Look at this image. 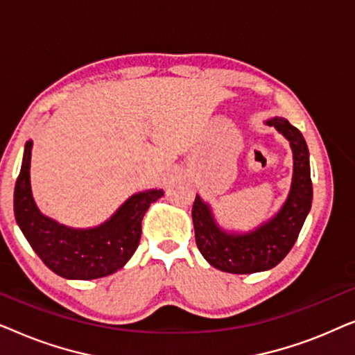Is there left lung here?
Returning <instances> with one entry per match:
<instances>
[{"label":"left lung","instance_id":"left-lung-1","mask_svg":"<svg viewBox=\"0 0 355 355\" xmlns=\"http://www.w3.org/2000/svg\"><path fill=\"white\" fill-rule=\"evenodd\" d=\"M289 140L294 155V173L289 196L281 210L257 230L244 234L223 231L208 203L196 197L192 207L198 250L215 268L234 275H250L273 268L289 254L312 207L309 148L304 135L288 119L266 121Z\"/></svg>","mask_w":355,"mask_h":355}]
</instances>
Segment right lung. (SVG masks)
I'll return each mask as SVG.
<instances>
[{
	"instance_id": "obj_1",
	"label": "right lung",
	"mask_w": 355,
	"mask_h": 355,
	"mask_svg": "<svg viewBox=\"0 0 355 355\" xmlns=\"http://www.w3.org/2000/svg\"><path fill=\"white\" fill-rule=\"evenodd\" d=\"M31 157L32 140H28L14 187V215L43 263L66 279H96L123 268L139 247L145 211L163 197L162 189L135 193L103 225L76 230L38 210L31 189Z\"/></svg>"
}]
</instances>
